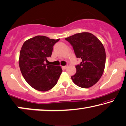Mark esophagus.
<instances>
[{
    "label": "esophagus",
    "mask_w": 126,
    "mask_h": 126,
    "mask_svg": "<svg viewBox=\"0 0 126 126\" xmlns=\"http://www.w3.org/2000/svg\"><path fill=\"white\" fill-rule=\"evenodd\" d=\"M62 67H63V69H66L67 67V66H62Z\"/></svg>",
    "instance_id": "34e87169"
}]
</instances>
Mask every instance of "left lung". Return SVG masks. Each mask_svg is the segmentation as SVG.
<instances>
[{
  "mask_svg": "<svg viewBox=\"0 0 126 126\" xmlns=\"http://www.w3.org/2000/svg\"><path fill=\"white\" fill-rule=\"evenodd\" d=\"M65 40L72 45L77 58L81 60L71 78L80 87H92L99 81L105 69L106 52L102 43L89 32L76 33Z\"/></svg>",
  "mask_w": 126,
  "mask_h": 126,
  "instance_id": "obj_1",
  "label": "left lung"
}]
</instances>
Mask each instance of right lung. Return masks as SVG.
<instances>
[{"instance_id": "1", "label": "right lung", "mask_w": 126, "mask_h": 126, "mask_svg": "<svg viewBox=\"0 0 126 126\" xmlns=\"http://www.w3.org/2000/svg\"><path fill=\"white\" fill-rule=\"evenodd\" d=\"M60 40L44 36H37L23 44L20 52L19 67L23 77L33 88L41 92L52 89L63 70L60 66L45 63L50 57L53 47Z\"/></svg>"}]
</instances>
